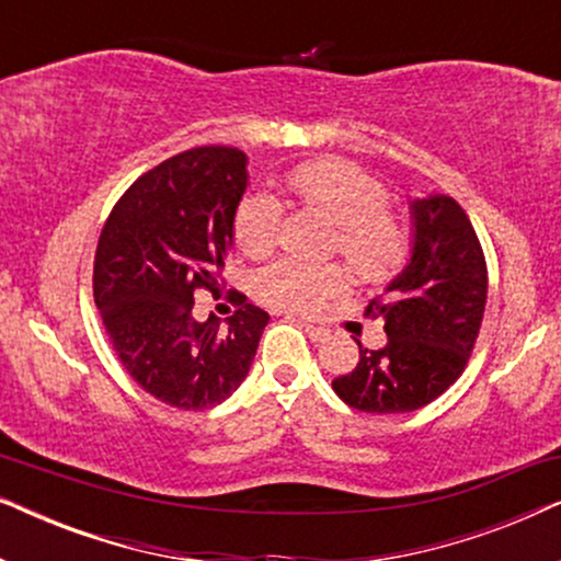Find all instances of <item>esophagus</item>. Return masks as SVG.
I'll return each mask as SVG.
<instances>
[{
  "label": "esophagus",
  "instance_id": "esophagus-1",
  "mask_svg": "<svg viewBox=\"0 0 561 561\" xmlns=\"http://www.w3.org/2000/svg\"><path fill=\"white\" fill-rule=\"evenodd\" d=\"M298 324H301V327L306 329V334H309V340H313V342H324L327 336H329V332H327L324 327L309 324V321H298Z\"/></svg>",
  "mask_w": 561,
  "mask_h": 561
}]
</instances>
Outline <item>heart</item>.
<instances>
[{
    "label": "heart",
    "mask_w": 561,
    "mask_h": 561,
    "mask_svg": "<svg viewBox=\"0 0 561 561\" xmlns=\"http://www.w3.org/2000/svg\"><path fill=\"white\" fill-rule=\"evenodd\" d=\"M286 188L306 211L334 221L329 250L340 252L359 280L386 283L409 263L411 227L388 206L390 191L378 175L344 158H319L286 173ZM283 206L267 194L244 196L234 211V242L248 257H267L278 248ZM347 288V273L334 263L278 260L257 278L267 306L294 313L317 311Z\"/></svg>",
    "instance_id": "b5f03b06"
}]
</instances>
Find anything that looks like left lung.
Here are the masks:
<instances>
[{"label": "left lung", "instance_id": "left-lung-1", "mask_svg": "<svg viewBox=\"0 0 561 561\" xmlns=\"http://www.w3.org/2000/svg\"><path fill=\"white\" fill-rule=\"evenodd\" d=\"M409 265L365 317H382L388 342L359 347L334 393L365 413H405L439 398L465 373L488 301V265L467 211L451 196L416 198Z\"/></svg>", "mask_w": 561, "mask_h": 561}]
</instances>
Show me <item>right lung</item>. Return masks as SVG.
I'll use <instances>...</instances> for the list:
<instances>
[{
  "mask_svg": "<svg viewBox=\"0 0 561 561\" xmlns=\"http://www.w3.org/2000/svg\"><path fill=\"white\" fill-rule=\"evenodd\" d=\"M248 158L202 145L142 173L104 221L94 255V301L119 363L145 393L204 411L248 378L267 313L240 290L221 321H198L196 290L221 298Z\"/></svg>",
  "mask_w": 561,
  "mask_h": 561,
  "instance_id": "add662e5",
  "label": "right lung"
}]
</instances>
